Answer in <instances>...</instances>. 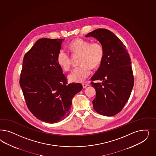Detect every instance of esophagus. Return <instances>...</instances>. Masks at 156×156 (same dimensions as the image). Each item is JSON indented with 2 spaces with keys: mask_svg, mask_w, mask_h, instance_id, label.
<instances>
[{
  "mask_svg": "<svg viewBox=\"0 0 156 156\" xmlns=\"http://www.w3.org/2000/svg\"><path fill=\"white\" fill-rule=\"evenodd\" d=\"M82 85H83V87L84 88H86V87L88 86V84H85V83H83Z\"/></svg>",
  "mask_w": 156,
  "mask_h": 156,
  "instance_id": "obj_1",
  "label": "esophagus"
}]
</instances>
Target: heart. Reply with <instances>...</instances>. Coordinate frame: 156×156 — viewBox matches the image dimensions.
<instances>
[{
	"instance_id": "b5f03b06",
	"label": "heart",
	"mask_w": 156,
	"mask_h": 156,
	"mask_svg": "<svg viewBox=\"0 0 156 156\" xmlns=\"http://www.w3.org/2000/svg\"><path fill=\"white\" fill-rule=\"evenodd\" d=\"M69 48L74 54H81L79 62L81 65L71 72L68 79L72 82H83L92 73V66L96 68L101 64L104 57L103 47L98 42L90 44L88 41L77 38L70 42ZM57 61L64 70L70 69L71 60L66 50L63 49L59 50Z\"/></svg>"
}]
</instances>
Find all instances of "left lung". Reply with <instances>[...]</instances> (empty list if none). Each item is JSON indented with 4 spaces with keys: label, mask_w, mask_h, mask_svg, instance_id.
I'll return each mask as SVG.
<instances>
[{
    "label": "left lung",
    "mask_w": 156,
    "mask_h": 156,
    "mask_svg": "<svg viewBox=\"0 0 156 156\" xmlns=\"http://www.w3.org/2000/svg\"><path fill=\"white\" fill-rule=\"evenodd\" d=\"M89 37L96 38L104 49L101 66L90 79L96 81L90 83L96 90L93 107L101 115H115L126 105L134 86L130 57L126 46L110 30L98 29L86 35Z\"/></svg>",
    "instance_id": "obj_1"
}]
</instances>
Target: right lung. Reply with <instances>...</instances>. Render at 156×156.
Instances as JSON below:
<instances>
[{"instance_id": "obj_1", "label": "right lung", "mask_w": 156, "mask_h": 156, "mask_svg": "<svg viewBox=\"0 0 156 156\" xmlns=\"http://www.w3.org/2000/svg\"><path fill=\"white\" fill-rule=\"evenodd\" d=\"M64 39L41 38L23 57L20 84L28 108L40 121L55 123L69 115L72 100L83 88L66 85L57 61Z\"/></svg>"}]
</instances>
